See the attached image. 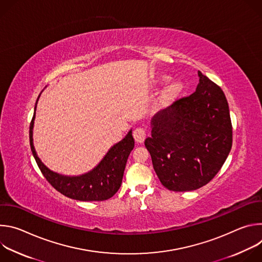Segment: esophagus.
<instances>
[{
	"mask_svg": "<svg viewBox=\"0 0 262 262\" xmlns=\"http://www.w3.org/2000/svg\"><path fill=\"white\" fill-rule=\"evenodd\" d=\"M133 136H134L135 141L137 143H143L145 138H146V130L144 128H142V127H138V128H136L134 130Z\"/></svg>",
	"mask_w": 262,
	"mask_h": 262,
	"instance_id": "obj_1",
	"label": "esophagus"
}]
</instances>
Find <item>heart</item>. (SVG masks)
I'll use <instances>...</instances> for the list:
<instances>
[{
	"label": "heart",
	"mask_w": 262,
	"mask_h": 262,
	"mask_svg": "<svg viewBox=\"0 0 262 262\" xmlns=\"http://www.w3.org/2000/svg\"><path fill=\"white\" fill-rule=\"evenodd\" d=\"M170 79L167 74H162L158 79L157 83H164L167 82ZM183 90V85L180 81H173L169 83L167 86L163 88V90L160 92L158 98L156 99V107H166L171 105L173 102H175L178 97L181 95Z\"/></svg>",
	"instance_id": "obj_1"
}]
</instances>
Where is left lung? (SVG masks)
Segmentation results:
<instances>
[{
  "mask_svg": "<svg viewBox=\"0 0 262 262\" xmlns=\"http://www.w3.org/2000/svg\"><path fill=\"white\" fill-rule=\"evenodd\" d=\"M190 96L176 100L151 119L145 146L162 184L170 191H194L208 183L232 146L229 106L223 90L198 71Z\"/></svg>",
  "mask_w": 262,
  "mask_h": 262,
  "instance_id": "left-lung-1",
  "label": "left lung"
}]
</instances>
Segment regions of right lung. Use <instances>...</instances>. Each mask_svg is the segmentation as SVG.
Returning <instances> with one entry per match:
<instances>
[{"instance_id": "add662e5", "label": "right lung", "mask_w": 262, "mask_h": 262, "mask_svg": "<svg viewBox=\"0 0 262 262\" xmlns=\"http://www.w3.org/2000/svg\"><path fill=\"white\" fill-rule=\"evenodd\" d=\"M34 110L36 111V104ZM34 119L35 112L30 124L31 150L41 173L58 192L79 201H103L117 193L121 186L128 156L135 147L132 129L125 138L110 148L104 158L94 169L79 176H65L51 171L37 157L33 145Z\"/></svg>"}]
</instances>
